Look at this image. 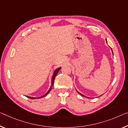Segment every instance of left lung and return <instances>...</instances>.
<instances>
[{"label":"left lung","instance_id":"1","mask_svg":"<svg viewBox=\"0 0 128 128\" xmlns=\"http://www.w3.org/2000/svg\"><path fill=\"white\" fill-rule=\"evenodd\" d=\"M106 43H107V41H106ZM111 48V50H112V48ZM112 54H113V52H112ZM76 92H77V93H78V94H80V95H81V96H84V97H86V96H84V95H83V94H82L81 93H80V92H78V91H77V90H76ZM101 96H102V95H101ZM86 97V98H89V97Z\"/></svg>","mask_w":128,"mask_h":128}]
</instances>
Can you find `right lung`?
I'll return each mask as SVG.
<instances>
[{"instance_id": "1", "label": "right lung", "mask_w": 128, "mask_h": 128, "mask_svg": "<svg viewBox=\"0 0 128 128\" xmlns=\"http://www.w3.org/2000/svg\"><path fill=\"white\" fill-rule=\"evenodd\" d=\"M60 68H57L56 69L54 70V72H53V74H52V84H51V86L50 88V89H48V92L44 94V95L43 96H42V97H30V96H26V97H27V98H30V99H38V98H41L42 97H45V96L48 95V94L49 93V92H50L51 91V90H52V87L53 86V84H54V80H55V78H56V76L57 75L58 72H59V71H60Z\"/></svg>"}]
</instances>
